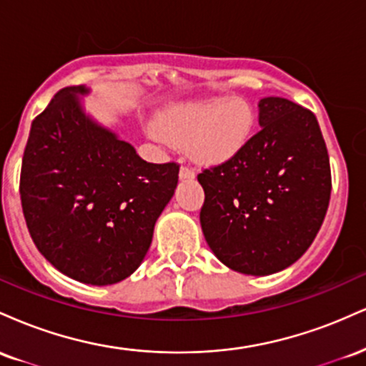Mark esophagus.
I'll use <instances>...</instances> for the list:
<instances>
[{
	"mask_svg": "<svg viewBox=\"0 0 366 366\" xmlns=\"http://www.w3.org/2000/svg\"><path fill=\"white\" fill-rule=\"evenodd\" d=\"M179 177L180 179H194L196 174H194V170H191L189 167H180Z\"/></svg>",
	"mask_w": 366,
	"mask_h": 366,
	"instance_id": "34e87169",
	"label": "esophagus"
}]
</instances>
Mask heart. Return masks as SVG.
<instances>
[{"instance_id":"1","label":"heart","mask_w":366,"mask_h":366,"mask_svg":"<svg viewBox=\"0 0 366 366\" xmlns=\"http://www.w3.org/2000/svg\"><path fill=\"white\" fill-rule=\"evenodd\" d=\"M256 113L249 102L232 96L201 99L174 108L149 129L157 141L189 146L199 163L217 165L234 158L253 136Z\"/></svg>"}]
</instances>
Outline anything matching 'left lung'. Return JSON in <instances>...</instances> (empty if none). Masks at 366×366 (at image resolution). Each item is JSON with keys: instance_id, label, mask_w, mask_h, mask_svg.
I'll return each mask as SVG.
<instances>
[{"instance_id": "left-lung-1", "label": "left lung", "mask_w": 366, "mask_h": 366, "mask_svg": "<svg viewBox=\"0 0 366 366\" xmlns=\"http://www.w3.org/2000/svg\"><path fill=\"white\" fill-rule=\"evenodd\" d=\"M258 132L197 175L209 249L246 275L284 270L308 249L330 201V162L317 117L285 98L258 103Z\"/></svg>"}]
</instances>
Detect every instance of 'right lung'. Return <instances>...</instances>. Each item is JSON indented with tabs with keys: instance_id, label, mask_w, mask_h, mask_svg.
Masks as SVG:
<instances>
[{
	"instance_id": "1",
	"label": "right lung",
	"mask_w": 366,
	"mask_h": 366,
	"mask_svg": "<svg viewBox=\"0 0 366 366\" xmlns=\"http://www.w3.org/2000/svg\"><path fill=\"white\" fill-rule=\"evenodd\" d=\"M65 87L32 122L20 199L39 253L70 279L110 285L142 263L179 182L177 163H148L84 112Z\"/></svg>"
}]
</instances>
